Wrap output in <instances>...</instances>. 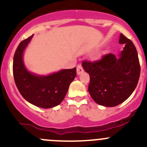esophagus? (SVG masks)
<instances>
[{
    "instance_id": "esophagus-1",
    "label": "esophagus",
    "mask_w": 147,
    "mask_h": 147,
    "mask_svg": "<svg viewBox=\"0 0 147 147\" xmlns=\"http://www.w3.org/2000/svg\"><path fill=\"white\" fill-rule=\"evenodd\" d=\"M76 71H77V74H78V75H80V74L84 71V69H83L82 66H81V65H78V66H77Z\"/></svg>"
}]
</instances>
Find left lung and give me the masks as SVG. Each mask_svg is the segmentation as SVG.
<instances>
[{
    "mask_svg": "<svg viewBox=\"0 0 147 147\" xmlns=\"http://www.w3.org/2000/svg\"><path fill=\"white\" fill-rule=\"evenodd\" d=\"M123 51L116 56L109 53L97 61H83L84 71L89 74L88 92L98 104L113 107L126 101L134 92L140 76L138 53L133 42L120 34Z\"/></svg>",
    "mask_w": 147,
    "mask_h": 147,
    "instance_id": "8db88e82",
    "label": "left lung"
}]
</instances>
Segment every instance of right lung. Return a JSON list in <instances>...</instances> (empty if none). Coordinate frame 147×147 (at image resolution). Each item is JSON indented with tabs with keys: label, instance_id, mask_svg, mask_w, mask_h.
Masks as SVG:
<instances>
[{
	"label": "right lung",
	"instance_id": "obj_1",
	"mask_svg": "<svg viewBox=\"0 0 147 147\" xmlns=\"http://www.w3.org/2000/svg\"><path fill=\"white\" fill-rule=\"evenodd\" d=\"M33 35L21 41L15 52L13 73L16 85L25 99L36 107L49 109L59 105L76 76V69H62L49 75H38L26 69L24 53Z\"/></svg>",
	"mask_w": 147,
	"mask_h": 147
}]
</instances>
